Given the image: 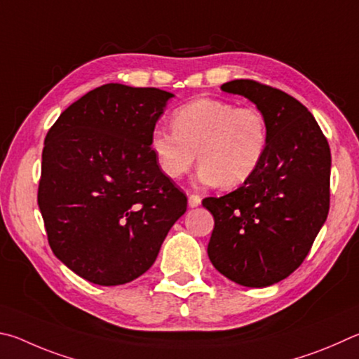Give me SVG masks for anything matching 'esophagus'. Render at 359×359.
I'll return each mask as SVG.
<instances>
[{"label": "esophagus", "mask_w": 359, "mask_h": 359, "mask_svg": "<svg viewBox=\"0 0 359 359\" xmlns=\"http://www.w3.org/2000/svg\"><path fill=\"white\" fill-rule=\"evenodd\" d=\"M187 200H189L191 208H197V206H200V203H202V198H200V196H196V194H191V196L187 197Z\"/></svg>", "instance_id": "esophagus-1"}]
</instances>
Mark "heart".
<instances>
[{
    "label": "heart",
    "instance_id": "heart-1",
    "mask_svg": "<svg viewBox=\"0 0 359 359\" xmlns=\"http://www.w3.org/2000/svg\"><path fill=\"white\" fill-rule=\"evenodd\" d=\"M171 130H156L149 148L168 178L178 180L198 154V181L236 187L259 172L269 147V128L255 107L222 99H197L176 109Z\"/></svg>",
    "mask_w": 359,
    "mask_h": 359
}]
</instances>
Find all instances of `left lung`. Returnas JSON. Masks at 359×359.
I'll list each match as a JSON object with an SVG mask.
<instances>
[{
    "mask_svg": "<svg viewBox=\"0 0 359 359\" xmlns=\"http://www.w3.org/2000/svg\"><path fill=\"white\" fill-rule=\"evenodd\" d=\"M221 90L248 97L265 115L269 147L252 178L202 205L215 217L208 257L225 278L268 287L304 262L330 211L331 151L316 118L278 88L231 80Z\"/></svg>",
    "mask_w": 359,
    "mask_h": 359,
    "instance_id": "left-lung-1",
    "label": "left lung"
}]
</instances>
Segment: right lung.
Masks as SVG:
<instances>
[{
  "label": "right lung",
  "instance_id": "obj_1",
  "mask_svg": "<svg viewBox=\"0 0 359 359\" xmlns=\"http://www.w3.org/2000/svg\"><path fill=\"white\" fill-rule=\"evenodd\" d=\"M173 94L107 83L61 113L43 143L37 205L53 254L80 278L121 285L147 273L187 197L149 140Z\"/></svg>",
  "mask_w": 359,
  "mask_h": 359
}]
</instances>
